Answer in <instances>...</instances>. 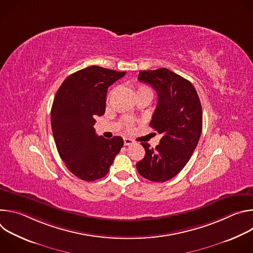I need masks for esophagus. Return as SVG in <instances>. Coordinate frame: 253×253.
<instances>
[{
    "label": "esophagus",
    "mask_w": 253,
    "mask_h": 253,
    "mask_svg": "<svg viewBox=\"0 0 253 253\" xmlns=\"http://www.w3.org/2000/svg\"><path fill=\"white\" fill-rule=\"evenodd\" d=\"M123 141H124V144H125V145H130V144H132V143H133V140H132V139H130V138H126V137H124V138H123Z\"/></svg>",
    "instance_id": "1"
}]
</instances>
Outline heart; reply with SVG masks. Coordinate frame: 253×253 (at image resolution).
<instances>
[{
	"label": "heart",
	"mask_w": 253,
	"mask_h": 253,
	"mask_svg": "<svg viewBox=\"0 0 253 253\" xmlns=\"http://www.w3.org/2000/svg\"><path fill=\"white\" fill-rule=\"evenodd\" d=\"M142 92H151L150 91V89L148 88V87H146V86H144V85H139V86H137V94L138 93H142ZM124 122H125V124L127 125V127H130L131 126V122L129 121V120H124Z\"/></svg>",
	"instance_id": "b5f03b06"
}]
</instances>
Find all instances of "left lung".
I'll use <instances>...</instances> for the list:
<instances>
[{
  "label": "left lung",
  "mask_w": 253,
  "mask_h": 253,
  "mask_svg": "<svg viewBox=\"0 0 253 253\" xmlns=\"http://www.w3.org/2000/svg\"><path fill=\"white\" fill-rule=\"evenodd\" d=\"M138 80L157 92L150 126L163 136L154 149L141 143L145 156L136 168L150 181L165 182L184 168L197 146L202 131L201 103L194 86L166 68L140 71Z\"/></svg>",
  "instance_id": "obj_1"
}]
</instances>
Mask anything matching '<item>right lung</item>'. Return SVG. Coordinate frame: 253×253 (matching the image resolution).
I'll return each mask as SVG.
<instances>
[{
    "instance_id": "1",
    "label": "right lung",
    "mask_w": 253,
    "mask_h": 253,
    "mask_svg": "<svg viewBox=\"0 0 253 253\" xmlns=\"http://www.w3.org/2000/svg\"><path fill=\"white\" fill-rule=\"evenodd\" d=\"M126 72L91 66L68 76L51 110L56 147L67 168L84 181L104 177L123 147V139H105L95 132V117L105 113L108 87Z\"/></svg>"
}]
</instances>
